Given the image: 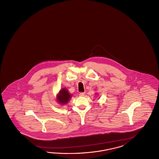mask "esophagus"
<instances>
[{
	"label": "esophagus",
	"instance_id": "obj_1",
	"mask_svg": "<svg viewBox=\"0 0 159 159\" xmlns=\"http://www.w3.org/2000/svg\"><path fill=\"white\" fill-rule=\"evenodd\" d=\"M84 94H85V93H80V94H79V96H84Z\"/></svg>",
	"mask_w": 159,
	"mask_h": 159
}]
</instances>
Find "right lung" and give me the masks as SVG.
<instances>
[{
    "mask_svg": "<svg viewBox=\"0 0 159 159\" xmlns=\"http://www.w3.org/2000/svg\"><path fill=\"white\" fill-rule=\"evenodd\" d=\"M72 94L66 88H62L56 96V100L61 105H65L71 99Z\"/></svg>",
    "mask_w": 159,
    "mask_h": 159,
    "instance_id": "add662e5",
    "label": "right lung"
}]
</instances>
